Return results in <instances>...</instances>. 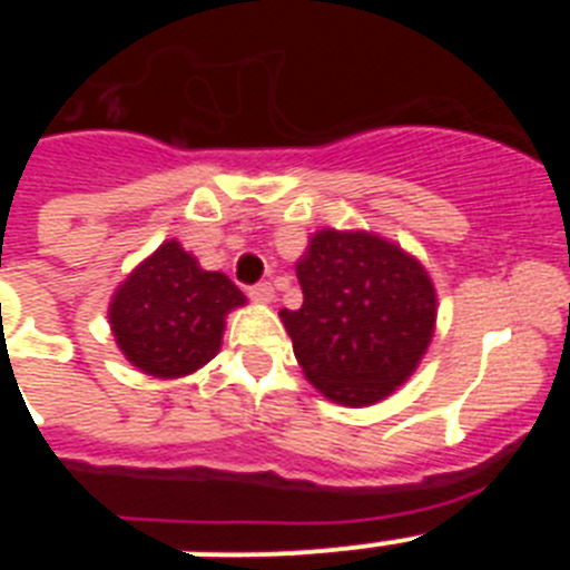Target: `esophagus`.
<instances>
[{
    "label": "esophagus",
    "instance_id": "obj_1",
    "mask_svg": "<svg viewBox=\"0 0 570 570\" xmlns=\"http://www.w3.org/2000/svg\"><path fill=\"white\" fill-rule=\"evenodd\" d=\"M248 296L254 302H274V288H271V282H259V285H254V288H248Z\"/></svg>",
    "mask_w": 570,
    "mask_h": 570
}]
</instances>
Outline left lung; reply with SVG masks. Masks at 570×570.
Returning a JSON list of instances; mask_svg holds the SVG:
<instances>
[{"label":"left lung","instance_id":"1","mask_svg":"<svg viewBox=\"0 0 570 570\" xmlns=\"http://www.w3.org/2000/svg\"><path fill=\"white\" fill-rule=\"evenodd\" d=\"M302 308L279 311L314 387L347 407L385 400L431 345L436 291L411 254L367 230H316L296 262Z\"/></svg>","mask_w":570,"mask_h":570}]
</instances>
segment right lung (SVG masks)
<instances>
[{
  "label": "right lung",
  "mask_w": 570,
  "mask_h": 570,
  "mask_svg": "<svg viewBox=\"0 0 570 570\" xmlns=\"http://www.w3.org/2000/svg\"><path fill=\"white\" fill-rule=\"evenodd\" d=\"M239 305L245 294L228 276L199 268L168 239L116 288L108 320L130 365L156 380H176L214 360L225 316Z\"/></svg>",
  "instance_id": "1"
}]
</instances>
